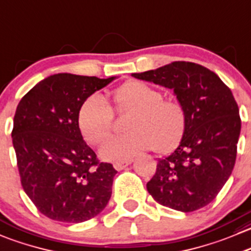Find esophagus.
<instances>
[{
  "label": "esophagus",
  "instance_id": "34e87169",
  "mask_svg": "<svg viewBox=\"0 0 251 251\" xmlns=\"http://www.w3.org/2000/svg\"><path fill=\"white\" fill-rule=\"evenodd\" d=\"M131 162H132V160H124V162H115V163H114V168H115L116 170H123L124 168H126V167H127V165H130Z\"/></svg>",
  "mask_w": 251,
  "mask_h": 251
}]
</instances>
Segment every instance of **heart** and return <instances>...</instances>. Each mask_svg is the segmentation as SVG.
<instances>
[{
    "instance_id": "obj_1",
    "label": "heart",
    "mask_w": 251,
    "mask_h": 251,
    "mask_svg": "<svg viewBox=\"0 0 251 251\" xmlns=\"http://www.w3.org/2000/svg\"><path fill=\"white\" fill-rule=\"evenodd\" d=\"M163 97L160 89L135 79L113 92L114 109L131 113L125 123L127 132L110 138L101 147L104 159L128 160L151 148L168 152L179 145L186 131V109L177 99ZM114 124L115 114L103 94L94 93L83 101L78 125L88 142L98 145L105 140Z\"/></svg>"
}]
</instances>
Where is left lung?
I'll use <instances>...</instances> for the list:
<instances>
[{
  "mask_svg": "<svg viewBox=\"0 0 251 251\" xmlns=\"http://www.w3.org/2000/svg\"><path fill=\"white\" fill-rule=\"evenodd\" d=\"M132 76L174 89L187 113L184 137L169 157L158 160L148 193L160 205L181 212L205 207L235 164L242 120L232 91L215 72L186 61Z\"/></svg>",
  "mask_w": 251,
  "mask_h": 251,
  "instance_id": "8db88e82",
  "label": "left lung"
}]
</instances>
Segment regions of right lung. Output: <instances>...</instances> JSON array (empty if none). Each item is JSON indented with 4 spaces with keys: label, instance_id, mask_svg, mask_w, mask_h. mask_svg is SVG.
Wrapping results in <instances>:
<instances>
[{
    "label": "right lung",
    "instance_id": "add662e5",
    "mask_svg": "<svg viewBox=\"0 0 251 251\" xmlns=\"http://www.w3.org/2000/svg\"><path fill=\"white\" fill-rule=\"evenodd\" d=\"M113 79L53 75L39 82L17 106L12 140L22 187L50 220L86 222L110 200L118 172L84 142L78 113L89 96Z\"/></svg>",
    "mask_w": 251,
    "mask_h": 251
}]
</instances>
